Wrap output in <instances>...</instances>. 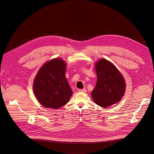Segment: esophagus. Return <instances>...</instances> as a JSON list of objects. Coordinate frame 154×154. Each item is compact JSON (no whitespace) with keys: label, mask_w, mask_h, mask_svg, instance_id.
<instances>
[{"label":"esophagus","mask_w":154,"mask_h":154,"mask_svg":"<svg viewBox=\"0 0 154 154\" xmlns=\"http://www.w3.org/2000/svg\"><path fill=\"white\" fill-rule=\"evenodd\" d=\"M79 92H84V93H85L87 92V90L85 89V88H84V89H79Z\"/></svg>","instance_id":"obj_1"}]
</instances>
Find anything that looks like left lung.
<instances>
[{
  "mask_svg": "<svg viewBox=\"0 0 154 154\" xmlns=\"http://www.w3.org/2000/svg\"><path fill=\"white\" fill-rule=\"evenodd\" d=\"M97 80L91 93L98 106L107 107L119 102L125 93L124 77L114 64L106 59H100L95 64Z\"/></svg>",
  "mask_w": 154,
  "mask_h": 154,
  "instance_id": "obj_1",
  "label": "left lung"
}]
</instances>
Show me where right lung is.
Listing matches in <instances>:
<instances>
[{
	"label": "right lung",
	"mask_w": 154,
	"mask_h": 154,
	"mask_svg": "<svg viewBox=\"0 0 154 154\" xmlns=\"http://www.w3.org/2000/svg\"><path fill=\"white\" fill-rule=\"evenodd\" d=\"M66 64L55 59L40 68L34 79L33 88L36 98L42 106L59 109L66 104L72 95L66 75Z\"/></svg>",
	"instance_id": "1"
}]
</instances>
